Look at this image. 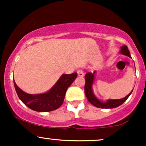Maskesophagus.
I'll list each match as a JSON object with an SVG mask.
<instances>
[{
    "label": "esophagus",
    "instance_id": "1",
    "mask_svg": "<svg viewBox=\"0 0 146 146\" xmlns=\"http://www.w3.org/2000/svg\"><path fill=\"white\" fill-rule=\"evenodd\" d=\"M77 73H78V76L80 77H83L84 76V71L82 69H78V71H77Z\"/></svg>",
    "mask_w": 146,
    "mask_h": 146
}]
</instances>
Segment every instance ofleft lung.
<instances>
[{
	"instance_id": "obj_1",
	"label": "left lung",
	"mask_w": 146,
	"mask_h": 146,
	"mask_svg": "<svg viewBox=\"0 0 146 146\" xmlns=\"http://www.w3.org/2000/svg\"><path fill=\"white\" fill-rule=\"evenodd\" d=\"M120 53H122L123 55H125V56H127L130 57V58H131L130 51H129L128 48V46H125V45L121 46ZM95 73V72H94L93 73H86V75H85V81H86V82H85L84 86V92L88 101L89 102L90 104H92L93 106L98 107V108H113L118 107L119 106L121 105L128 98V97L130 96V94L132 93V90H132L127 96L125 97L124 98L120 99V100H108L106 102H102L101 101H100V100L95 96L93 93V90H92V84H93V80H94Z\"/></svg>"
}]
</instances>
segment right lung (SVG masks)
I'll use <instances>...</instances> for the list:
<instances>
[{"label": "right lung", "mask_w": 146, "mask_h": 146, "mask_svg": "<svg viewBox=\"0 0 146 146\" xmlns=\"http://www.w3.org/2000/svg\"><path fill=\"white\" fill-rule=\"evenodd\" d=\"M78 73L63 74L51 90L42 94L31 95L22 90L14 84L16 93L23 103L31 110L38 112H49L58 109L62 104L67 88L77 78Z\"/></svg>", "instance_id": "1"}]
</instances>
